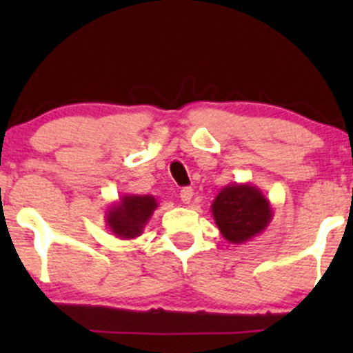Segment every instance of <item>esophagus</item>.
Returning a JSON list of instances; mask_svg holds the SVG:
<instances>
[{
    "mask_svg": "<svg viewBox=\"0 0 353 353\" xmlns=\"http://www.w3.org/2000/svg\"><path fill=\"white\" fill-rule=\"evenodd\" d=\"M192 196H194V192H192V189H190V188H184L179 194L181 201L184 202V204H189L190 199H192Z\"/></svg>",
    "mask_w": 353,
    "mask_h": 353,
    "instance_id": "34e87169",
    "label": "esophagus"
}]
</instances>
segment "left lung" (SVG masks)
Returning a JSON list of instances; mask_svg holds the SVG:
<instances>
[{"instance_id":"1","label":"left lung","mask_w":353,"mask_h":353,"mask_svg":"<svg viewBox=\"0 0 353 353\" xmlns=\"http://www.w3.org/2000/svg\"><path fill=\"white\" fill-rule=\"evenodd\" d=\"M214 222L230 244H245L265 230L274 217L270 201L255 185H225L210 204Z\"/></svg>"}]
</instances>
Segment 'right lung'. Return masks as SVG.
I'll return each instance as SVG.
<instances>
[{"instance_id": "right-lung-1", "label": "right lung", "mask_w": 353, "mask_h": 353, "mask_svg": "<svg viewBox=\"0 0 353 353\" xmlns=\"http://www.w3.org/2000/svg\"><path fill=\"white\" fill-rule=\"evenodd\" d=\"M157 205L152 194H124L106 210L108 229L124 241L139 237Z\"/></svg>"}]
</instances>
